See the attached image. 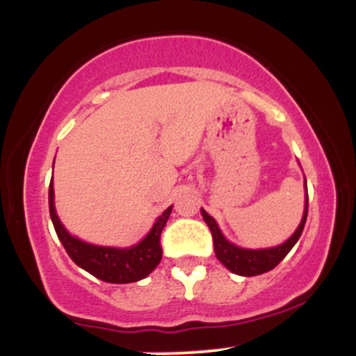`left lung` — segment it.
I'll return each mask as SVG.
<instances>
[{"label":"left lung","mask_w":356,"mask_h":356,"mask_svg":"<svg viewBox=\"0 0 356 356\" xmlns=\"http://www.w3.org/2000/svg\"><path fill=\"white\" fill-rule=\"evenodd\" d=\"M305 184H307V179H305ZM201 215H203L204 222H207V225L211 231L215 257H217L218 260L229 268V270L234 272V274L251 277V275L265 274V272L277 267L279 261L289 253L291 248L296 245L301 232H303L305 222H307L308 193H307V200H305V211H303V218H301L300 225H298L294 234L291 236L284 245L275 246V248H265V250H245V248L232 245V243H229L227 239L224 238V234L220 232V229H218L217 222H215L213 217H210L204 210H201Z\"/></svg>","instance_id":"obj_1"}]
</instances>
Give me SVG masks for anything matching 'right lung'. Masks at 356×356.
I'll return each mask as SVG.
<instances>
[{
  "label": "right lung",
  "mask_w": 356,
  "mask_h": 356,
  "mask_svg": "<svg viewBox=\"0 0 356 356\" xmlns=\"http://www.w3.org/2000/svg\"><path fill=\"white\" fill-rule=\"evenodd\" d=\"M172 207H168L160 217L156 218L152 231L146 234L143 241L131 248H110V246H96L89 243L81 241L67 232L63 224L60 222L55 210V191H53V182L49 184V215L55 225V231L58 239L62 241L68 257L75 261L81 268L88 270L95 277L102 279L111 284H127L145 279L152 274L156 265L161 260L160 236L165 224L168 220Z\"/></svg>",
  "instance_id": "add662e5"
}]
</instances>
